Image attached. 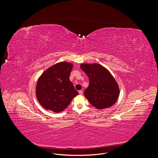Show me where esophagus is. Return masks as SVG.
I'll use <instances>...</instances> for the list:
<instances>
[{
    "instance_id": "1",
    "label": "esophagus",
    "mask_w": 158,
    "mask_h": 158,
    "mask_svg": "<svg viewBox=\"0 0 158 158\" xmlns=\"http://www.w3.org/2000/svg\"><path fill=\"white\" fill-rule=\"evenodd\" d=\"M79 95H82L83 94L82 90H79Z\"/></svg>"
}]
</instances>
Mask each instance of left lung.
<instances>
[{
	"mask_svg": "<svg viewBox=\"0 0 158 158\" xmlns=\"http://www.w3.org/2000/svg\"><path fill=\"white\" fill-rule=\"evenodd\" d=\"M80 67L89 77V85L84 95L90 104L99 110L114 105L118 98L120 89L110 72L97 63H83Z\"/></svg>",
	"mask_w": 158,
	"mask_h": 158,
	"instance_id": "left-lung-1",
	"label": "left lung"
}]
</instances>
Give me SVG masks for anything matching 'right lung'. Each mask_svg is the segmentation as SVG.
Returning a JSON list of instances; mask_svg holds the SVG:
<instances>
[{"mask_svg": "<svg viewBox=\"0 0 158 158\" xmlns=\"http://www.w3.org/2000/svg\"><path fill=\"white\" fill-rule=\"evenodd\" d=\"M73 64L63 61L44 71L38 80L36 97L41 105L54 113L63 111L79 94L69 76Z\"/></svg>", "mask_w": 158, "mask_h": 158, "instance_id": "obj_1", "label": "right lung"}]
</instances>
